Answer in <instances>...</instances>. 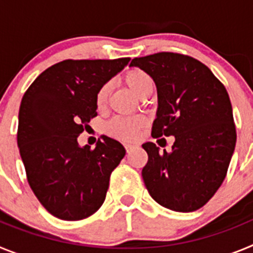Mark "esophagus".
Masks as SVG:
<instances>
[{"mask_svg": "<svg viewBox=\"0 0 253 253\" xmlns=\"http://www.w3.org/2000/svg\"><path fill=\"white\" fill-rule=\"evenodd\" d=\"M124 147H125V149H126V152H130L131 149L135 148L137 146H135V144H129L128 143V144H124Z\"/></svg>", "mask_w": 253, "mask_h": 253, "instance_id": "34e87169", "label": "esophagus"}]
</instances>
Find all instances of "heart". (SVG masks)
Masks as SVG:
<instances>
[{
  "instance_id": "b5f03b06",
  "label": "heart",
  "mask_w": 253,
  "mask_h": 253,
  "mask_svg": "<svg viewBox=\"0 0 253 253\" xmlns=\"http://www.w3.org/2000/svg\"><path fill=\"white\" fill-rule=\"evenodd\" d=\"M123 81L126 86L133 91L135 95L139 97H143L144 95L152 91L153 84L152 80L144 71L140 68H130L123 76ZM109 84H104L99 88L96 93L95 102L96 106L99 109H102L107 101V96H109ZM146 125V120L140 118V116H134V118H115L111 120L106 126L107 133L110 134L111 137L116 139L125 140H133L138 137L143 128Z\"/></svg>"
}]
</instances>
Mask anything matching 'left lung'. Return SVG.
<instances>
[{
  "instance_id": "1",
  "label": "left lung",
  "mask_w": 253,
  "mask_h": 253,
  "mask_svg": "<svg viewBox=\"0 0 253 253\" xmlns=\"http://www.w3.org/2000/svg\"><path fill=\"white\" fill-rule=\"evenodd\" d=\"M153 78L158 95L152 137H175L172 151L154 143L143 148L142 177L149 195L175 211H195L213 198L227 175L236 147V125L225 87L205 64L189 55L162 51L134 58Z\"/></svg>"
}]
</instances>
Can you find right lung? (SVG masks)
Here are the masks:
<instances>
[{
    "instance_id": "obj_1",
    "label": "right lung",
    "mask_w": 253,
    "mask_h": 253,
    "mask_svg": "<svg viewBox=\"0 0 253 253\" xmlns=\"http://www.w3.org/2000/svg\"><path fill=\"white\" fill-rule=\"evenodd\" d=\"M129 60H63L40 73L22 96L17 146L29 185L51 215L81 220L104 203L125 148L106 135L95 149L80 147L77 137L97 115L100 87Z\"/></svg>"
}]
</instances>
